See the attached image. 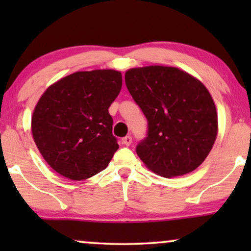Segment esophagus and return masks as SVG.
Masks as SVG:
<instances>
[{
	"mask_svg": "<svg viewBox=\"0 0 251 251\" xmlns=\"http://www.w3.org/2000/svg\"><path fill=\"white\" fill-rule=\"evenodd\" d=\"M131 142H132V138H131V136H130V135L123 137V138H122V143L125 144L126 146H129L130 144H131Z\"/></svg>",
	"mask_w": 251,
	"mask_h": 251,
	"instance_id": "obj_1",
	"label": "esophagus"
}]
</instances>
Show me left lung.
I'll return each instance as SVG.
<instances>
[{
  "mask_svg": "<svg viewBox=\"0 0 251 251\" xmlns=\"http://www.w3.org/2000/svg\"><path fill=\"white\" fill-rule=\"evenodd\" d=\"M126 85L147 119L136 152L162 177L183 176L203 162L217 136V112L207 88L168 66L132 68Z\"/></svg>",
  "mask_w": 251,
  "mask_h": 251,
  "instance_id": "obj_1",
  "label": "left lung"
}]
</instances>
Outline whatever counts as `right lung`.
<instances>
[{"label":"right lung","mask_w":251,"mask_h":251,"mask_svg":"<svg viewBox=\"0 0 251 251\" xmlns=\"http://www.w3.org/2000/svg\"><path fill=\"white\" fill-rule=\"evenodd\" d=\"M122 88L118 71L76 72L47 89L34 109L32 133L54 171L73 180L108 166L119 149L109 106Z\"/></svg>","instance_id":"1"}]
</instances>
